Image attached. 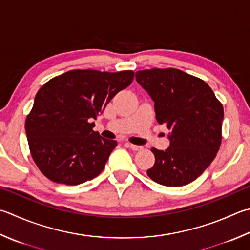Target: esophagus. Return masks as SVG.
<instances>
[{
  "label": "esophagus",
  "instance_id": "esophagus-1",
  "mask_svg": "<svg viewBox=\"0 0 250 250\" xmlns=\"http://www.w3.org/2000/svg\"><path fill=\"white\" fill-rule=\"evenodd\" d=\"M125 146H126V147L130 148L131 150H134V151H139V150L143 149V147H141V146L133 145V144H130V143H126V144H125Z\"/></svg>",
  "mask_w": 250,
  "mask_h": 250
}]
</instances>
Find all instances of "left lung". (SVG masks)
Returning <instances> with one entry per match:
<instances>
[{"label": "left lung", "instance_id": "obj_1", "mask_svg": "<svg viewBox=\"0 0 250 250\" xmlns=\"http://www.w3.org/2000/svg\"><path fill=\"white\" fill-rule=\"evenodd\" d=\"M135 76L154 102L157 122L171 130L167 149H151L155 163L148 176L169 187L194 182L219 151L222 104L204 81L180 69L138 70Z\"/></svg>", "mask_w": 250, "mask_h": 250}]
</instances>
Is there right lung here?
<instances>
[{
	"label": "right lung",
	"mask_w": 250,
	"mask_h": 250,
	"mask_svg": "<svg viewBox=\"0 0 250 250\" xmlns=\"http://www.w3.org/2000/svg\"><path fill=\"white\" fill-rule=\"evenodd\" d=\"M133 78V70L75 69L40 88L25 128L31 157L45 177L78 185L103 171L117 143L92 130L91 121Z\"/></svg>",
	"instance_id": "obj_1"
}]
</instances>
